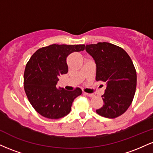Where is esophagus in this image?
I'll use <instances>...</instances> for the list:
<instances>
[{"mask_svg": "<svg viewBox=\"0 0 153 153\" xmlns=\"http://www.w3.org/2000/svg\"><path fill=\"white\" fill-rule=\"evenodd\" d=\"M84 94L86 95V96H89V97H94V94H88V93H84Z\"/></svg>", "mask_w": 153, "mask_h": 153, "instance_id": "1", "label": "esophagus"}]
</instances>
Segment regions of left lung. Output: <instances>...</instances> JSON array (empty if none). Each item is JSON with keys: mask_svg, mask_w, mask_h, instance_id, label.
<instances>
[{"mask_svg": "<svg viewBox=\"0 0 153 153\" xmlns=\"http://www.w3.org/2000/svg\"><path fill=\"white\" fill-rule=\"evenodd\" d=\"M85 50L96 64V80L106 82L103 105L96 111L106 118L122 115L132 102L137 86V73L132 60L122 47L108 42L87 45Z\"/></svg>", "mask_w": 153, "mask_h": 153, "instance_id": "8db88e82", "label": "left lung"}]
</instances>
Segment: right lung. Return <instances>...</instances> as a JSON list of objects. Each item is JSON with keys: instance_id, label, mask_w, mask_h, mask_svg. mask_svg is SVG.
<instances>
[{"instance_id": "1", "label": "right lung", "mask_w": 153, "mask_h": 153, "mask_svg": "<svg viewBox=\"0 0 153 153\" xmlns=\"http://www.w3.org/2000/svg\"><path fill=\"white\" fill-rule=\"evenodd\" d=\"M84 50L85 45L54 44L39 49L26 63L24 91L31 106L40 115L57 119L70 113L74 99L82 94L81 89H57L56 84L59 76L68 73V56Z\"/></svg>"}]
</instances>
